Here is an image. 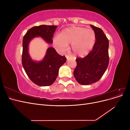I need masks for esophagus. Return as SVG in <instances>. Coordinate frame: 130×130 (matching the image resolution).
<instances>
[{"label": "esophagus", "mask_w": 130, "mask_h": 130, "mask_svg": "<svg viewBox=\"0 0 130 130\" xmlns=\"http://www.w3.org/2000/svg\"><path fill=\"white\" fill-rule=\"evenodd\" d=\"M66 57L67 58V61H68V60H69V58L70 57V56L67 55H66Z\"/></svg>", "instance_id": "34e87169"}]
</instances>
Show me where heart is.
<instances>
[{
	"label": "heart",
	"instance_id": "b5f03b06",
	"mask_svg": "<svg viewBox=\"0 0 130 130\" xmlns=\"http://www.w3.org/2000/svg\"><path fill=\"white\" fill-rule=\"evenodd\" d=\"M96 36L91 29L80 26L69 27L61 31L53 38V44L58 51L64 52L71 44L75 55L84 57L88 55L95 45Z\"/></svg>",
	"mask_w": 130,
	"mask_h": 130
}]
</instances>
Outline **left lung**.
I'll use <instances>...</instances> for the list:
<instances>
[{
    "label": "left lung",
    "instance_id": "left-lung-1",
    "mask_svg": "<svg viewBox=\"0 0 130 130\" xmlns=\"http://www.w3.org/2000/svg\"><path fill=\"white\" fill-rule=\"evenodd\" d=\"M90 26L95 34V45L87 56L76 59L77 66L73 73L76 80L82 85H89L99 81L109 63L108 39L99 27Z\"/></svg>",
    "mask_w": 130,
    "mask_h": 130
}]
</instances>
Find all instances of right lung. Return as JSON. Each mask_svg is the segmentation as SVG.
<instances>
[{
	"instance_id": "add662e5",
	"label": "right lung",
	"mask_w": 130,
	"mask_h": 130,
	"mask_svg": "<svg viewBox=\"0 0 130 130\" xmlns=\"http://www.w3.org/2000/svg\"><path fill=\"white\" fill-rule=\"evenodd\" d=\"M56 27L57 26L46 25L34 26L27 31L23 37L22 65L30 79L38 86L52 85L58 76L59 69L67 58L60 55L53 47H49L42 60H34L29 53L30 42L35 38L41 37L48 44H53L52 38Z\"/></svg>"
}]
</instances>
